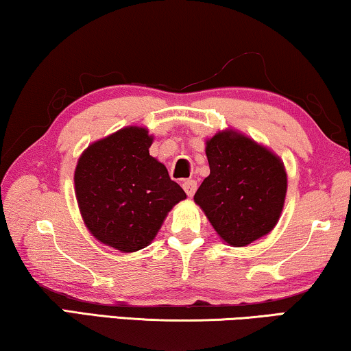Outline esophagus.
I'll return each instance as SVG.
<instances>
[{"instance_id": "esophagus-1", "label": "esophagus", "mask_w": 351, "mask_h": 351, "mask_svg": "<svg viewBox=\"0 0 351 351\" xmlns=\"http://www.w3.org/2000/svg\"><path fill=\"white\" fill-rule=\"evenodd\" d=\"M182 189H184V192L187 193V195L192 197L193 193H195L197 191V182L193 180H186L184 182H182Z\"/></svg>"}]
</instances>
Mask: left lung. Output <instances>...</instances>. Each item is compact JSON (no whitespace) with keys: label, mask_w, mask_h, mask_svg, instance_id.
<instances>
[{"label":"left lung","mask_w":351,"mask_h":351,"mask_svg":"<svg viewBox=\"0 0 351 351\" xmlns=\"http://www.w3.org/2000/svg\"><path fill=\"white\" fill-rule=\"evenodd\" d=\"M206 158L209 176L193 200L219 237L243 247L269 233L285 202L287 173L280 159L233 130L208 140Z\"/></svg>","instance_id":"left-lung-1"}]
</instances>
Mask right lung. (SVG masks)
<instances>
[{"mask_svg":"<svg viewBox=\"0 0 351 351\" xmlns=\"http://www.w3.org/2000/svg\"><path fill=\"white\" fill-rule=\"evenodd\" d=\"M153 137L124 128L88 146L75 169V193L86 227L99 241L135 252L153 241L167 213L186 192L149 156Z\"/></svg>","mask_w":351,"mask_h":351,"instance_id":"obj_1","label":"right lung"}]
</instances>
